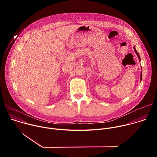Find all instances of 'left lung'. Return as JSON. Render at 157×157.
Masks as SVG:
<instances>
[{
  "label": "left lung",
  "instance_id": "obj_1",
  "mask_svg": "<svg viewBox=\"0 0 157 157\" xmlns=\"http://www.w3.org/2000/svg\"><path fill=\"white\" fill-rule=\"evenodd\" d=\"M133 50H134V51H135L136 53L137 54V56H138V58H139V61H140V55H139V53L137 52V50H136V47H135V46L133 47ZM141 70H142V68H141ZM142 72L141 71V74H140V81H142Z\"/></svg>",
  "mask_w": 157,
  "mask_h": 157
}]
</instances>
